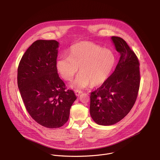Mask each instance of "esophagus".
Masks as SVG:
<instances>
[{
    "label": "esophagus",
    "instance_id": "esophagus-1",
    "mask_svg": "<svg viewBox=\"0 0 160 160\" xmlns=\"http://www.w3.org/2000/svg\"><path fill=\"white\" fill-rule=\"evenodd\" d=\"M75 95L77 96H79L82 93V91H81V90H75Z\"/></svg>",
    "mask_w": 160,
    "mask_h": 160
}]
</instances>
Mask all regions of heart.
<instances>
[{
    "label": "heart",
    "instance_id": "b5f03b06",
    "mask_svg": "<svg viewBox=\"0 0 160 160\" xmlns=\"http://www.w3.org/2000/svg\"><path fill=\"white\" fill-rule=\"evenodd\" d=\"M116 57L111 50L95 43L82 42L70 48L68 57L60 58L56 68L61 77L72 81L78 72H81L72 87L83 88L91 84L93 87L104 83L109 77L115 65Z\"/></svg>",
    "mask_w": 160,
    "mask_h": 160
}]
</instances>
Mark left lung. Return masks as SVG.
<instances>
[{
	"mask_svg": "<svg viewBox=\"0 0 160 160\" xmlns=\"http://www.w3.org/2000/svg\"><path fill=\"white\" fill-rule=\"evenodd\" d=\"M111 40L120 58L114 72L90 94V114L101 125H114L133 106L140 86L139 61L127 42L118 37Z\"/></svg>",
	"mask_w": 160,
	"mask_h": 160,
	"instance_id": "1",
	"label": "left lung"
}]
</instances>
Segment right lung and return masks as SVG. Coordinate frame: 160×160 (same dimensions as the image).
Listing matches in <instances>:
<instances>
[{"label": "right lung", "instance_id": "1", "mask_svg": "<svg viewBox=\"0 0 160 160\" xmlns=\"http://www.w3.org/2000/svg\"><path fill=\"white\" fill-rule=\"evenodd\" d=\"M58 47L54 40L34 42L18 68V85L28 112L38 124L49 128L67 122L77 99L73 90H66L58 73Z\"/></svg>", "mask_w": 160, "mask_h": 160}]
</instances>
